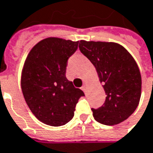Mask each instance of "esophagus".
<instances>
[{"label": "esophagus", "mask_w": 153, "mask_h": 153, "mask_svg": "<svg viewBox=\"0 0 153 153\" xmlns=\"http://www.w3.org/2000/svg\"><path fill=\"white\" fill-rule=\"evenodd\" d=\"M81 89L82 90V91L85 93L86 90H87V87H86V85H82V88H81Z\"/></svg>", "instance_id": "esophagus-1"}]
</instances>
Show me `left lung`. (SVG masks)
<instances>
[{
  "label": "left lung",
  "instance_id": "left-lung-1",
  "mask_svg": "<svg viewBox=\"0 0 153 153\" xmlns=\"http://www.w3.org/2000/svg\"><path fill=\"white\" fill-rule=\"evenodd\" d=\"M79 49L96 68L106 97L94 119L105 125L118 124L131 116L141 94V76L131 54L121 45L105 42L80 41Z\"/></svg>",
  "mask_w": 153,
  "mask_h": 153
}]
</instances>
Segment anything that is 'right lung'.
I'll list each match as a JSON object with an SVG mask.
<instances>
[{
  "mask_svg": "<svg viewBox=\"0 0 153 153\" xmlns=\"http://www.w3.org/2000/svg\"><path fill=\"white\" fill-rule=\"evenodd\" d=\"M79 42L49 37L39 42L27 56L21 88L27 105L36 117L50 126L71 120L78 100L84 96L65 76L69 58Z\"/></svg>",
  "mask_w": 153,
  "mask_h": 153,
  "instance_id": "right-lung-1",
  "label": "right lung"
}]
</instances>
